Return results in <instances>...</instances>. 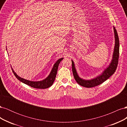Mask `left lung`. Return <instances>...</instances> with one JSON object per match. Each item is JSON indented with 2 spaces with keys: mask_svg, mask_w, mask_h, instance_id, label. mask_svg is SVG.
Wrapping results in <instances>:
<instances>
[{
  "mask_svg": "<svg viewBox=\"0 0 127 127\" xmlns=\"http://www.w3.org/2000/svg\"><path fill=\"white\" fill-rule=\"evenodd\" d=\"M114 32L115 40H115L116 41V44H115L114 47L113 59L112 60V62L109 65V67L106 69L105 70H104V71L103 72V74L97 77L96 78L90 80H85L80 78L78 76L77 73L76 72L74 62H73V61H71L73 75H74L75 79L76 80L77 83L79 84L80 85L87 88H91L96 86L99 85V84H102L104 82H105L106 80L108 79L116 71L118 66L119 58V39L117 31L115 28H114Z\"/></svg>",
  "mask_w": 127,
  "mask_h": 127,
  "instance_id": "left-lung-1",
  "label": "left lung"
}]
</instances>
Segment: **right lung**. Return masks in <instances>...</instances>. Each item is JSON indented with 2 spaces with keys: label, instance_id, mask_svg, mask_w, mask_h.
I'll list each match as a JSON object with an SVG mask.
<instances>
[{
  "label": "right lung",
  "instance_id": "1",
  "mask_svg": "<svg viewBox=\"0 0 127 127\" xmlns=\"http://www.w3.org/2000/svg\"><path fill=\"white\" fill-rule=\"evenodd\" d=\"M63 59V58H61L58 60L55 64L54 66H53L52 68V69L50 72V75L48 76V77L46 79H44L43 80H42V81H40V82H32V81H30V80L23 79L20 77H19L18 75H17L16 73H15L14 71L13 70V69H12V71L15 77H16L19 80H20V81L22 82V83H23L26 84V85H28L33 88H39V89H45V88L50 87L51 86H52L53 82H54L56 77L59 64L61 62V61Z\"/></svg>",
  "mask_w": 127,
  "mask_h": 127
}]
</instances>
